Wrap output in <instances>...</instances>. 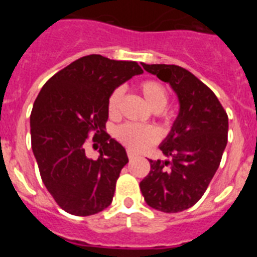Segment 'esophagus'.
Masks as SVG:
<instances>
[{"label":"esophagus","mask_w":257,"mask_h":257,"mask_svg":"<svg viewBox=\"0 0 257 257\" xmlns=\"http://www.w3.org/2000/svg\"><path fill=\"white\" fill-rule=\"evenodd\" d=\"M127 157H128V160H134V158H136V154L134 153V152H131V151H127Z\"/></svg>","instance_id":"34e87169"}]
</instances>
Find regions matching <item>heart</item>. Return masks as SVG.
<instances>
[{
  "mask_svg": "<svg viewBox=\"0 0 257 257\" xmlns=\"http://www.w3.org/2000/svg\"><path fill=\"white\" fill-rule=\"evenodd\" d=\"M140 91L144 96L145 101L149 104L154 112H161L166 108L169 103V91L167 88L158 81L154 79H147L143 81L139 86ZM122 95H123V88H114L108 97L106 109L110 117H115L119 112V104H121ZM115 138L127 148L133 151H144L149 145L157 142L158 139V133L156 128L151 126H142L136 123H123L115 128Z\"/></svg>",
  "mask_w": 257,
  "mask_h": 257,
  "instance_id": "heart-1",
  "label": "heart"
}]
</instances>
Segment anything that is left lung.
<instances>
[{
	"label": "left lung",
	"mask_w": 257,
	"mask_h": 257,
	"mask_svg": "<svg viewBox=\"0 0 257 257\" xmlns=\"http://www.w3.org/2000/svg\"><path fill=\"white\" fill-rule=\"evenodd\" d=\"M178 95L179 114L160 149L170 161H152L140 181L147 205L162 212L188 210L201 199L228 143V114L216 95L179 65L144 64Z\"/></svg>",
	"instance_id": "obj_1"
}]
</instances>
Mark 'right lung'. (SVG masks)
Here are the masks:
<instances>
[{
	"mask_svg": "<svg viewBox=\"0 0 257 257\" xmlns=\"http://www.w3.org/2000/svg\"><path fill=\"white\" fill-rule=\"evenodd\" d=\"M142 73L136 61L94 54L70 63L41 88L31 113L32 151L45 187L65 212L90 216L112 203L128 158L105 133L106 103L115 87ZM88 135L102 143L97 160L85 156Z\"/></svg>",
	"mask_w": 257,
	"mask_h": 257,
	"instance_id": "add662e5",
	"label": "right lung"
}]
</instances>
